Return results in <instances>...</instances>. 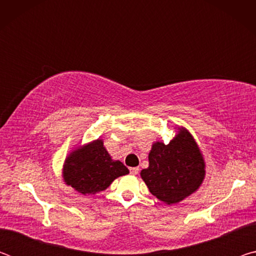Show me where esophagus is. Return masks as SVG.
<instances>
[{
  "mask_svg": "<svg viewBox=\"0 0 256 256\" xmlns=\"http://www.w3.org/2000/svg\"><path fill=\"white\" fill-rule=\"evenodd\" d=\"M138 170H140V168H138V167H131V168H130V172H131L132 175H138Z\"/></svg>",
  "mask_w": 256,
  "mask_h": 256,
  "instance_id": "obj_1",
  "label": "esophagus"
}]
</instances>
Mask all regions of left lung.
Returning a JSON list of instances; mask_svg holds the SVG:
<instances>
[{"instance_id": "obj_1", "label": "left lung", "mask_w": 256, "mask_h": 256, "mask_svg": "<svg viewBox=\"0 0 256 256\" xmlns=\"http://www.w3.org/2000/svg\"><path fill=\"white\" fill-rule=\"evenodd\" d=\"M141 177L151 194L168 204L196 192L204 177V162L190 134L180 130L170 144H154Z\"/></svg>"}]
</instances>
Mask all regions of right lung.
<instances>
[{"instance_id": "1", "label": "right lung", "mask_w": 256, "mask_h": 256, "mask_svg": "<svg viewBox=\"0 0 256 256\" xmlns=\"http://www.w3.org/2000/svg\"><path fill=\"white\" fill-rule=\"evenodd\" d=\"M128 174L120 162L112 160L102 140H96L68 156L64 164V180L81 194L106 190L112 182Z\"/></svg>"}]
</instances>
